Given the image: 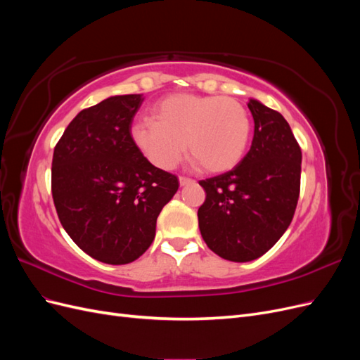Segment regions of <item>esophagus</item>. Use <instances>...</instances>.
Segmentation results:
<instances>
[{
  "label": "esophagus",
  "mask_w": 360,
  "mask_h": 360,
  "mask_svg": "<svg viewBox=\"0 0 360 360\" xmlns=\"http://www.w3.org/2000/svg\"><path fill=\"white\" fill-rule=\"evenodd\" d=\"M179 183H180V186H188V184L193 183V180L186 179V177H180V179H179Z\"/></svg>",
  "instance_id": "34e87169"
}]
</instances>
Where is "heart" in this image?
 <instances>
[{"mask_svg": "<svg viewBox=\"0 0 360 360\" xmlns=\"http://www.w3.org/2000/svg\"><path fill=\"white\" fill-rule=\"evenodd\" d=\"M155 120L130 127L136 148L159 169H172L188 151L205 172H225L242 160L250 135L249 115L231 97L169 94L151 106Z\"/></svg>", "mask_w": 360, "mask_h": 360, "instance_id": "b5f03b06", "label": "heart"}]
</instances>
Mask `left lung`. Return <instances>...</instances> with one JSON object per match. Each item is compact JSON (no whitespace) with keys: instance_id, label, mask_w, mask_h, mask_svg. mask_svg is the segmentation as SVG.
Here are the masks:
<instances>
[{"instance_id":"obj_1","label":"left lung","mask_w":360,"mask_h":360,"mask_svg":"<svg viewBox=\"0 0 360 360\" xmlns=\"http://www.w3.org/2000/svg\"><path fill=\"white\" fill-rule=\"evenodd\" d=\"M248 108L255 124L248 155L234 169L200 181L201 236L214 254L234 263L257 259L279 240L300 192L302 151L287 120L257 99Z\"/></svg>"}]
</instances>
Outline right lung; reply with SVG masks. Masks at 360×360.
I'll return each mask as SVG.
<instances>
[{"label":"right lung","instance_id":"obj_1","mask_svg":"<svg viewBox=\"0 0 360 360\" xmlns=\"http://www.w3.org/2000/svg\"><path fill=\"white\" fill-rule=\"evenodd\" d=\"M143 94L111 96L76 115L53 150L52 198L64 230L85 254L127 264L155 240L179 180L144 158L130 138Z\"/></svg>","mask_w":360,"mask_h":360}]
</instances>
